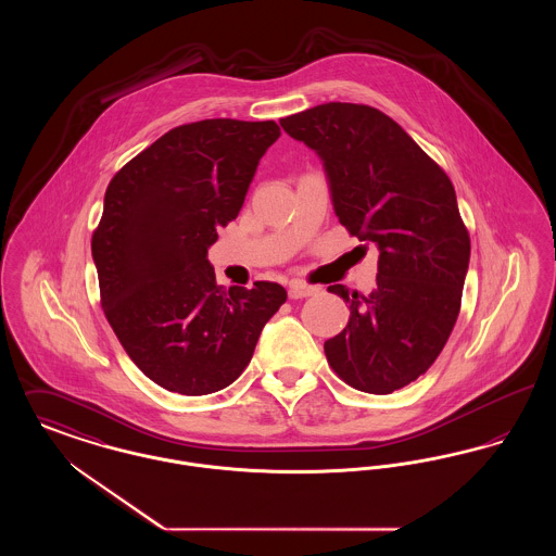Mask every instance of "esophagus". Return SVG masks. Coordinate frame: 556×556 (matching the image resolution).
Wrapping results in <instances>:
<instances>
[{
    "label": "esophagus",
    "instance_id": "esophagus-1",
    "mask_svg": "<svg viewBox=\"0 0 556 556\" xmlns=\"http://www.w3.org/2000/svg\"><path fill=\"white\" fill-rule=\"evenodd\" d=\"M315 291L317 290H315V288H311V286H304V283L291 281L288 295H290V300H300V298H308V295H313Z\"/></svg>",
    "mask_w": 556,
    "mask_h": 556
}]
</instances>
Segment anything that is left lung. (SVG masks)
<instances>
[{
	"mask_svg": "<svg viewBox=\"0 0 556 556\" xmlns=\"http://www.w3.org/2000/svg\"><path fill=\"white\" fill-rule=\"evenodd\" d=\"M279 123L325 162L348 233L379 248L369 295L327 288L350 304L344 331L325 342L327 363L354 390L392 394L435 363L460 313L471 238L454 186L377 108L329 102Z\"/></svg>",
	"mask_w": 556,
	"mask_h": 556,
	"instance_id": "8db88e82",
	"label": "left lung"
}]
</instances>
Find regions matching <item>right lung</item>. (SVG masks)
Segmentation results:
<instances>
[{"label": "right lung", "instance_id": "right-lung-1", "mask_svg": "<svg viewBox=\"0 0 556 556\" xmlns=\"http://www.w3.org/2000/svg\"><path fill=\"white\" fill-rule=\"evenodd\" d=\"M279 135L275 121L187 123L108 186L91 236L102 311L132 363L168 392L204 396L231 386L288 300L270 281L220 288L206 258Z\"/></svg>", "mask_w": 556, "mask_h": 556}]
</instances>
